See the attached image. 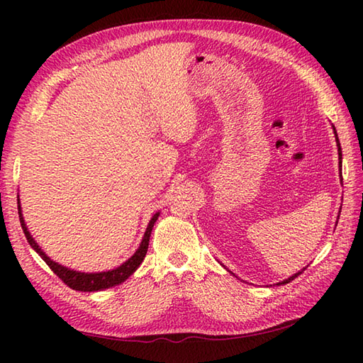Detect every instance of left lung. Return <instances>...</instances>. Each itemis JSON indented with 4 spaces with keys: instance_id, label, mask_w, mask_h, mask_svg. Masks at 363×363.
I'll return each instance as SVG.
<instances>
[{
    "instance_id": "left-lung-1",
    "label": "left lung",
    "mask_w": 363,
    "mask_h": 363,
    "mask_svg": "<svg viewBox=\"0 0 363 363\" xmlns=\"http://www.w3.org/2000/svg\"><path fill=\"white\" fill-rule=\"evenodd\" d=\"M333 128H334V126H333ZM334 134H335V140H337V146H338V159H340V162H338V164H340V173H342V148H340V142H338V137H337V130H335V128H334ZM340 176H342V174H340ZM342 181H343V179H342ZM304 269H306V268H303V269H301V272H298L296 274L290 276L289 279H285V281H282V282H279V284H289L290 281H293V279H295V277H298L301 273H303Z\"/></svg>"
}]
</instances>
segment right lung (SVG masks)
<instances>
[{
  "mask_svg": "<svg viewBox=\"0 0 363 363\" xmlns=\"http://www.w3.org/2000/svg\"><path fill=\"white\" fill-rule=\"evenodd\" d=\"M18 215H20V223H21L23 233H25V235H26V240L29 242L30 246H33L34 251L38 252V256H40L46 262V265H48L52 269L54 274L59 276L60 279L64 281V284H67L68 287L73 289V290H78V291H98V290L115 287V285L125 282L128 277L133 274L138 267H140V264H142L145 256H146V251H148L151 230H152L154 223H156V220L159 217V212L151 218L148 228H146V230H145V235L142 238V243H140V246H138V250L134 252V256H130L125 262V264H121L120 267H117L115 269H109V272H101V273H81V272H76V269H70V268H67V267L59 265L57 262L51 260L40 250V246L35 243L33 235L29 234V230H28V228L25 225V220H23V215H21L20 199H18Z\"/></svg>",
  "mask_w": 363,
  "mask_h": 363,
  "instance_id": "obj_1",
  "label": "right lung"
}]
</instances>
